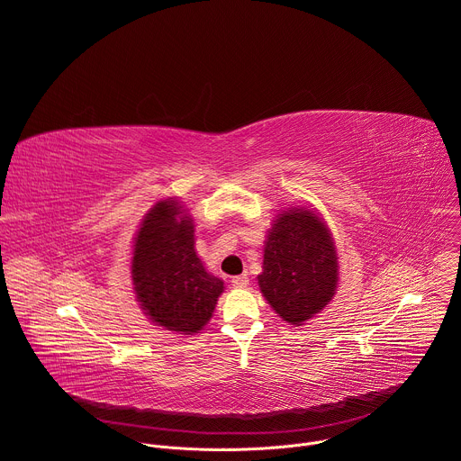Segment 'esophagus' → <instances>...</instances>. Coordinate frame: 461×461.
<instances>
[{
  "label": "esophagus",
  "instance_id": "34e87169",
  "mask_svg": "<svg viewBox=\"0 0 461 461\" xmlns=\"http://www.w3.org/2000/svg\"><path fill=\"white\" fill-rule=\"evenodd\" d=\"M231 283H233V286H235V288H246L249 281H248V277H246V276H237V277H233V279H231Z\"/></svg>",
  "mask_w": 461,
  "mask_h": 461
}]
</instances>
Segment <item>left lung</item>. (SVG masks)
<instances>
[{
    "label": "left lung",
    "mask_w": 461,
    "mask_h": 461,
    "mask_svg": "<svg viewBox=\"0 0 461 461\" xmlns=\"http://www.w3.org/2000/svg\"><path fill=\"white\" fill-rule=\"evenodd\" d=\"M338 276V251L326 224L306 208L277 215L257 279L279 317L297 326L312 319L334 297Z\"/></svg>",
    "instance_id": "8db88e82"
}]
</instances>
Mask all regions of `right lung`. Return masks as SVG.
I'll use <instances>...</instances> for the list:
<instances>
[{
    "mask_svg": "<svg viewBox=\"0 0 461 461\" xmlns=\"http://www.w3.org/2000/svg\"><path fill=\"white\" fill-rule=\"evenodd\" d=\"M131 277L146 315L185 336L203 330L224 290L194 251L191 217L169 199L155 204L135 237Z\"/></svg>",
    "mask_w": 461,
    "mask_h": 461,
    "instance_id": "1",
    "label": "right lung"
}]
</instances>
